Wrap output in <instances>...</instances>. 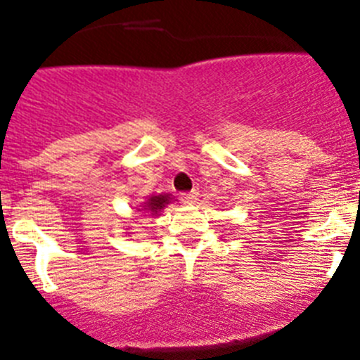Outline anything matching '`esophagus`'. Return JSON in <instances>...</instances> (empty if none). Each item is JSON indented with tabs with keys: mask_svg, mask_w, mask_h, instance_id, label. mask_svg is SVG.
Instances as JSON below:
<instances>
[{
	"mask_svg": "<svg viewBox=\"0 0 360 360\" xmlns=\"http://www.w3.org/2000/svg\"><path fill=\"white\" fill-rule=\"evenodd\" d=\"M196 196H198V193H196V191H189V193H180V200H182L184 203H187V205H193V203L196 202Z\"/></svg>",
	"mask_w": 360,
	"mask_h": 360,
	"instance_id": "obj_1",
	"label": "esophagus"
}]
</instances>
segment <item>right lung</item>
<instances>
[{"mask_svg": "<svg viewBox=\"0 0 360 360\" xmlns=\"http://www.w3.org/2000/svg\"><path fill=\"white\" fill-rule=\"evenodd\" d=\"M167 203H169V196H167V195L151 196V198H149L148 202L144 203V211L151 212V214L155 216L158 211H160V209H164Z\"/></svg>", "mask_w": 360, "mask_h": 360, "instance_id": "obj_1", "label": "right lung"}]
</instances>
